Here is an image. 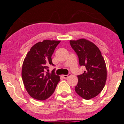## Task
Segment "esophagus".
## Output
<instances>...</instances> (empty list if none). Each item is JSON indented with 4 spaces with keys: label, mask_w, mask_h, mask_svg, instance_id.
<instances>
[{
    "label": "esophagus",
    "mask_w": 124,
    "mask_h": 124,
    "mask_svg": "<svg viewBox=\"0 0 124 124\" xmlns=\"http://www.w3.org/2000/svg\"><path fill=\"white\" fill-rule=\"evenodd\" d=\"M70 75H71V74H70V73H69V74H67V75H62V76H63V78L66 79V78H68L69 76H70Z\"/></svg>",
    "instance_id": "esophagus-1"
}]
</instances>
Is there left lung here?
<instances>
[{
    "mask_svg": "<svg viewBox=\"0 0 124 124\" xmlns=\"http://www.w3.org/2000/svg\"><path fill=\"white\" fill-rule=\"evenodd\" d=\"M71 46L76 53L80 66L85 71L78 76L75 91L83 99L89 100L102 91L107 79V69L101 52L96 45L86 40H70Z\"/></svg>",
    "mask_w": 124,
    "mask_h": 124,
    "instance_id": "left-lung-1",
    "label": "left lung"
}]
</instances>
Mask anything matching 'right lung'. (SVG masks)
I'll list each match as a JSON object with an SVG mask.
<instances>
[{"label": "right lung", "mask_w": 124, "mask_h": 124, "mask_svg": "<svg viewBox=\"0 0 124 124\" xmlns=\"http://www.w3.org/2000/svg\"><path fill=\"white\" fill-rule=\"evenodd\" d=\"M60 41L43 40L31 48L23 63L22 78L29 95L37 100H45L54 93L60 76L46 71L49 64L54 66L51 56Z\"/></svg>", "instance_id": "right-lung-1"}]
</instances>
